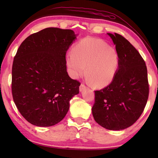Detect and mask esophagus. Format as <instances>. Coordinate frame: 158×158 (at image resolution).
Returning <instances> with one entry per match:
<instances>
[{
  "instance_id": "1",
  "label": "esophagus",
  "mask_w": 158,
  "mask_h": 158,
  "mask_svg": "<svg viewBox=\"0 0 158 158\" xmlns=\"http://www.w3.org/2000/svg\"><path fill=\"white\" fill-rule=\"evenodd\" d=\"M85 89H86V86H85V85L84 84H81V85H80V86H79V90H80V91L82 92L83 90H85Z\"/></svg>"
}]
</instances>
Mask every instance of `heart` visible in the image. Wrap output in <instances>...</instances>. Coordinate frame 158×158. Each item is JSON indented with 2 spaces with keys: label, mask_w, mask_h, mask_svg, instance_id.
<instances>
[{
  "label": "heart",
  "mask_w": 158,
  "mask_h": 158,
  "mask_svg": "<svg viewBox=\"0 0 158 158\" xmlns=\"http://www.w3.org/2000/svg\"><path fill=\"white\" fill-rule=\"evenodd\" d=\"M120 63L114 48L102 40L85 37L74 45L66 56V63L73 78L85 74L97 88L109 85L116 76ZM86 70H85V68Z\"/></svg>",
  "instance_id": "b5f03b06"
}]
</instances>
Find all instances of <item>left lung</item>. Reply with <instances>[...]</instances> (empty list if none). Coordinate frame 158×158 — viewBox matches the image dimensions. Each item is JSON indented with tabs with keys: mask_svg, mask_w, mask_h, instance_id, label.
Instances as JSON below:
<instances>
[{
	"mask_svg": "<svg viewBox=\"0 0 158 158\" xmlns=\"http://www.w3.org/2000/svg\"><path fill=\"white\" fill-rule=\"evenodd\" d=\"M116 45L120 63L107 86L95 90L92 113L95 121L110 130L132 125L143 113L149 95L146 63L138 51L121 35L107 33Z\"/></svg>",
	"mask_w": 158,
	"mask_h": 158,
	"instance_id": "1",
	"label": "left lung"
}]
</instances>
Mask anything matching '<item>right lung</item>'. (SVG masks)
I'll return each mask as SVG.
<instances>
[{
  "label": "right lung",
  "mask_w": 158,
  "mask_h": 158,
  "mask_svg": "<svg viewBox=\"0 0 158 158\" xmlns=\"http://www.w3.org/2000/svg\"><path fill=\"white\" fill-rule=\"evenodd\" d=\"M76 38L69 29L47 28L26 38L12 69V93L19 111L30 123L49 127L64 118L80 82L67 72L65 55Z\"/></svg>",
  "instance_id": "add662e5"
}]
</instances>
